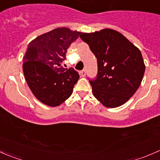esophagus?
<instances>
[{
    "label": "esophagus",
    "instance_id": "esophagus-1",
    "mask_svg": "<svg viewBox=\"0 0 160 160\" xmlns=\"http://www.w3.org/2000/svg\"><path fill=\"white\" fill-rule=\"evenodd\" d=\"M80 76H81V77H85V76H86V70H81L80 72Z\"/></svg>",
    "mask_w": 160,
    "mask_h": 160
}]
</instances>
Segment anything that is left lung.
I'll list each match as a JSON object with an SVG mask.
<instances>
[{
    "instance_id": "left-lung-1",
    "label": "left lung",
    "mask_w": 160,
    "mask_h": 160,
    "mask_svg": "<svg viewBox=\"0 0 160 160\" xmlns=\"http://www.w3.org/2000/svg\"><path fill=\"white\" fill-rule=\"evenodd\" d=\"M80 37L98 59V77L89 81L93 96L106 108L126 103L139 88L146 70L140 50L110 28L82 32Z\"/></svg>"
}]
</instances>
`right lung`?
Wrapping results in <instances>:
<instances>
[{
    "mask_svg": "<svg viewBox=\"0 0 160 160\" xmlns=\"http://www.w3.org/2000/svg\"><path fill=\"white\" fill-rule=\"evenodd\" d=\"M81 32L62 27L42 34L31 41L23 56V72L34 96L50 107L60 105L71 96L79 80L72 68L61 63L70 44Z\"/></svg>",
    "mask_w": 160,
    "mask_h": 160,
    "instance_id": "right-lung-1",
    "label": "right lung"
}]
</instances>
